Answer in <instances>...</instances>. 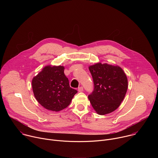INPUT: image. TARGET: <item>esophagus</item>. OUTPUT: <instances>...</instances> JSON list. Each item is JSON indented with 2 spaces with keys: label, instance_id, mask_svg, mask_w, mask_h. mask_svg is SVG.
Here are the masks:
<instances>
[{
  "label": "esophagus",
  "instance_id": "1",
  "mask_svg": "<svg viewBox=\"0 0 158 158\" xmlns=\"http://www.w3.org/2000/svg\"><path fill=\"white\" fill-rule=\"evenodd\" d=\"M83 91H84V89H83L82 86H81V87H78V91L79 92H82Z\"/></svg>",
  "mask_w": 158,
  "mask_h": 158
}]
</instances>
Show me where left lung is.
<instances>
[{
    "mask_svg": "<svg viewBox=\"0 0 158 158\" xmlns=\"http://www.w3.org/2000/svg\"><path fill=\"white\" fill-rule=\"evenodd\" d=\"M94 89L88 96L97 113L104 115L115 110L123 101L127 89V79L121 67L98 63L89 67Z\"/></svg>",
    "mask_w": 158,
    "mask_h": 158,
    "instance_id": "left-lung-1",
    "label": "left lung"
}]
</instances>
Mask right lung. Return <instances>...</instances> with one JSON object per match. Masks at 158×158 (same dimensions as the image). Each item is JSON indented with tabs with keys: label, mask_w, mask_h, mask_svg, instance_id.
<instances>
[{
	"label": "right lung",
	"mask_w": 158,
	"mask_h": 158,
	"mask_svg": "<svg viewBox=\"0 0 158 158\" xmlns=\"http://www.w3.org/2000/svg\"><path fill=\"white\" fill-rule=\"evenodd\" d=\"M63 66L45 67L32 81L34 96L44 107L59 111L67 107L77 93L70 87Z\"/></svg>",
	"instance_id": "right-lung-1"
}]
</instances>
